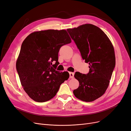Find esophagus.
<instances>
[{"label":"esophagus","instance_id":"obj_1","mask_svg":"<svg viewBox=\"0 0 131 131\" xmlns=\"http://www.w3.org/2000/svg\"><path fill=\"white\" fill-rule=\"evenodd\" d=\"M69 76H70V78H73L74 77V73L72 72H69Z\"/></svg>","mask_w":131,"mask_h":131}]
</instances>
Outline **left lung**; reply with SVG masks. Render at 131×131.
I'll return each instance as SVG.
<instances>
[{
  "instance_id": "obj_1",
  "label": "left lung",
  "mask_w": 131,
  "mask_h": 131,
  "mask_svg": "<svg viewBox=\"0 0 131 131\" xmlns=\"http://www.w3.org/2000/svg\"><path fill=\"white\" fill-rule=\"evenodd\" d=\"M67 30L82 59L90 65L88 73L75 72L74 77L79 86L73 93L80 100L93 101L101 97L108 87L116 64L114 47L107 36L94 25L85 24Z\"/></svg>"
}]
</instances>
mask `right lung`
I'll return each instance as SVG.
<instances>
[{
  "label": "right lung",
  "instance_id": "obj_1",
  "mask_svg": "<svg viewBox=\"0 0 131 131\" xmlns=\"http://www.w3.org/2000/svg\"><path fill=\"white\" fill-rule=\"evenodd\" d=\"M71 42L65 30L34 32L23 41L16 70L24 90L34 101L43 102L51 100L61 84L69 78L68 72H60L56 68L60 48Z\"/></svg>",
  "mask_w": 131,
  "mask_h": 131
}]
</instances>
